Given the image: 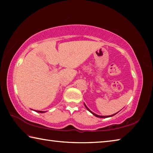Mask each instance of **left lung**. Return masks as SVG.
I'll list each match as a JSON object with an SVG mask.
<instances>
[{
	"instance_id": "8db88e82",
	"label": "left lung",
	"mask_w": 153,
	"mask_h": 153,
	"mask_svg": "<svg viewBox=\"0 0 153 153\" xmlns=\"http://www.w3.org/2000/svg\"><path fill=\"white\" fill-rule=\"evenodd\" d=\"M84 105H85V107H86V108H87V109L89 111H90V113H92L93 114V115H95L96 116V117H100V118H107V117H112V116H113V115H116V114H117V113H115V114H113V115H109V116H100V115H97V114H95V113H93V112H92V111H90V109H89V108H88L87 107H86V105H85L84 104Z\"/></svg>"
}]
</instances>
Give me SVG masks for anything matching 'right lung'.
Masks as SVG:
<instances>
[{"instance_id": "add662e5", "label": "right lung", "mask_w": 153, "mask_h": 153, "mask_svg": "<svg viewBox=\"0 0 153 153\" xmlns=\"http://www.w3.org/2000/svg\"><path fill=\"white\" fill-rule=\"evenodd\" d=\"M36 112H38V113H45L44 111H36Z\"/></svg>"}]
</instances>
